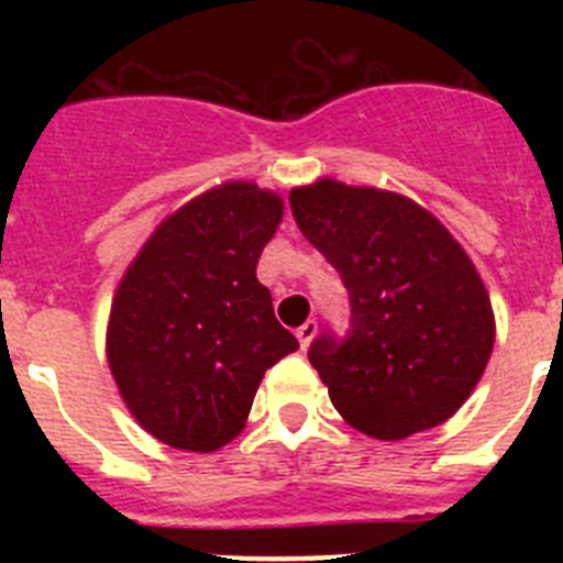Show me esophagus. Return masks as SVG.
Returning a JSON list of instances; mask_svg holds the SVG:
<instances>
[{
    "mask_svg": "<svg viewBox=\"0 0 563 563\" xmlns=\"http://www.w3.org/2000/svg\"><path fill=\"white\" fill-rule=\"evenodd\" d=\"M316 332H318V321H312V318L298 327L296 338H298V343H301V350H307V346H310V341L316 338Z\"/></svg>",
    "mask_w": 563,
    "mask_h": 563,
    "instance_id": "34e87169",
    "label": "esophagus"
}]
</instances>
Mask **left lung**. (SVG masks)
Masks as SVG:
<instances>
[{
	"mask_svg": "<svg viewBox=\"0 0 563 563\" xmlns=\"http://www.w3.org/2000/svg\"><path fill=\"white\" fill-rule=\"evenodd\" d=\"M310 245L350 290V332L310 343L338 415L375 440H406L456 415L494 352V310L474 262L434 213L380 188H292Z\"/></svg>",
	"mask_w": 563,
	"mask_h": 563,
	"instance_id": "8db88e82",
	"label": "left lung"
}]
</instances>
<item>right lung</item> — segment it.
<instances>
[{"instance_id": "add662e5", "label": "right lung", "mask_w": 563, "mask_h": 563, "mask_svg": "<svg viewBox=\"0 0 563 563\" xmlns=\"http://www.w3.org/2000/svg\"><path fill=\"white\" fill-rule=\"evenodd\" d=\"M282 213L278 194L222 183L163 220L123 273L109 369L134 420L172 449L228 445L265 372L298 350L256 278Z\"/></svg>"}]
</instances>
